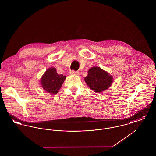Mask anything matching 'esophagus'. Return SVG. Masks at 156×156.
I'll use <instances>...</instances> for the list:
<instances>
[{"mask_svg": "<svg viewBox=\"0 0 156 156\" xmlns=\"http://www.w3.org/2000/svg\"><path fill=\"white\" fill-rule=\"evenodd\" d=\"M70 74L71 75H79V72L78 71H75L74 70L70 71Z\"/></svg>", "mask_w": 156, "mask_h": 156, "instance_id": "esophagus-1", "label": "esophagus"}]
</instances>
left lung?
Returning <instances> with one entry per match:
<instances>
[{
    "label": "left lung",
    "instance_id": "left-lung-1",
    "mask_svg": "<svg viewBox=\"0 0 156 156\" xmlns=\"http://www.w3.org/2000/svg\"><path fill=\"white\" fill-rule=\"evenodd\" d=\"M89 88L95 92H102L111 86L113 77L100 67H93L88 71L84 79Z\"/></svg>",
    "mask_w": 156,
    "mask_h": 156
}]
</instances>
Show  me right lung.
I'll return each instance as SVG.
<instances>
[{"label": "right lung", "mask_w": 156, "mask_h": 156, "mask_svg": "<svg viewBox=\"0 0 156 156\" xmlns=\"http://www.w3.org/2000/svg\"><path fill=\"white\" fill-rule=\"evenodd\" d=\"M66 78L63 75L58 74L55 68L48 69L42 76L40 83L44 90L51 95L58 93Z\"/></svg>", "instance_id": "1"}]
</instances>
